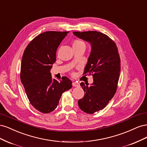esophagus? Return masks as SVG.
I'll return each instance as SVG.
<instances>
[{"label": "esophagus", "instance_id": "obj_1", "mask_svg": "<svg viewBox=\"0 0 147 147\" xmlns=\"http://www.w3.org/2000/svg\"><path fill=\"white\" fill-rule=\"evenodd\" d=\"M72 85L73 86H75V87H78L80 86V84L78 82H73L72 83Z\"/></svg>", "mask_w": 147, "mask_h": 147}]
</instances>
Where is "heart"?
<instances>
[{
    "instance_id": "1",
    "label": "heart",
    "mask_w": 147,
    "mask_h": 147,
    "mask_svg": "<svg viewBox=\"0 0 147 147\" xmlns=\"http://www.w3.org/2000/svg\"><path fill=\"white\" fill-rule=\"evenodd\" d=\"M81 44H84V43L82 40H74V42L73 43V45H81Z\"/></svg>"
}]
</instances>
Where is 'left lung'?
<instances>
[{"mask_svg":"<svg viewBox=\"0 0 147 147\" xmlns=\"http://www.w3.org/2000/svg\"><path fill=\"white\" fill-rule=\"evenodd\" d=\"M73 34L91 45L83 75H92L94 82L90 86L80 83L85 94L78 104L84 112L92 114L105 108L117 91L121 69L118 48L109 36L97 31Z\"/></svg>","mask_w":147,"mask_h":147,"instance_id":"left-lung-1","label":"left lung"}]
</instances>
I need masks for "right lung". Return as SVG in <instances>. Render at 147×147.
<instances>
[{
    "instance_id": "right-lung-1",
    "label": "right lung",
    "mask_w": 147,
    "mask_h": 147,
    "mask_svg": "<svg viewBox=\"0 0 147 147\" xmlns=\"http://www.w3.org/2000/svg\"><path fill=\"white\" fill-rule=\"evenodd\" d=\"M69 32L48 31L38 35L25 49L20 78L30 104L39 112L55 110L62 94L72 88L67 77L53 79L50 70L56 60V50Z\"/></svg>"
}]
</instances>
